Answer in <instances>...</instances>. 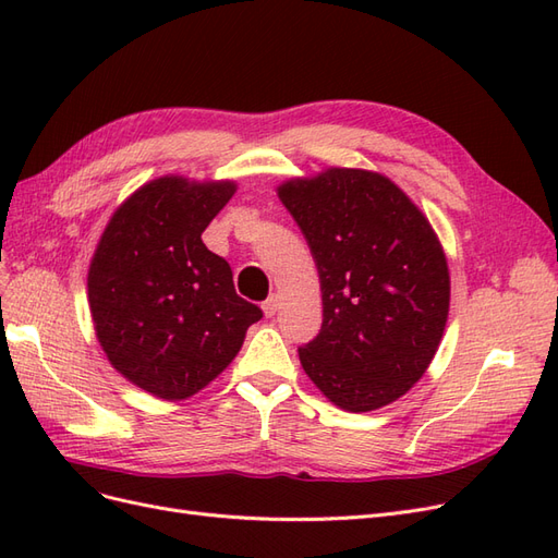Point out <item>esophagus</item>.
Segmentation results:
<instances>
[{
    "label": "esophagus",
    "mask_w": 558,
    "mask_h": 558,
    "mask_svg": "<svg viewBox=\"0 0 558 558\" xmlns=\"http://www.w3.org/2000/svg\"><path fill=\"white\" fill-rule=\"evenodd\" d=\"M263 312L267 318H272L277 312H279V295H269L265 302H263Z\"/></svg>",
    "instance_id": "esophagus-1"
}]
</instances>
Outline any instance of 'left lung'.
Listing matches in <instances>:
<instances>
[{"label": "left lung", "instance_id": "obj_1", "mask_svg": "<svg viewBox=\"0 0 558 558\" xmlns=\"http://www.w3.org/2000/svg\"><path fill=\"white\" fill-rule=\"evenodd\" d=\"M314 256L324 324L298 349L332 404L373 412L424 377L449 316V265L402 189L369 170L328 167L277 185Z\"/></svg>", "mask_w": 558, "mask_h": 558}]
</instances>
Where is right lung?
<instances>
[{
    "instance_id": "1",
    "label": "right lung",
    "mask_w": 558,
    "mask_h": 558,
    "mask_svg": "<svg viewBox=\"0 0 558 558\" xmlns=\"http://www.w3.org/2000/svg\"><path fill=\"white\" fill-rule=\"evenodd\" d=\"M238 183L165 174L118 207L88 269L99 347L128 381L162 400L199 393L238 356L263 312L234 293L202 232Z\"/></svg>"
}]
</instances>
